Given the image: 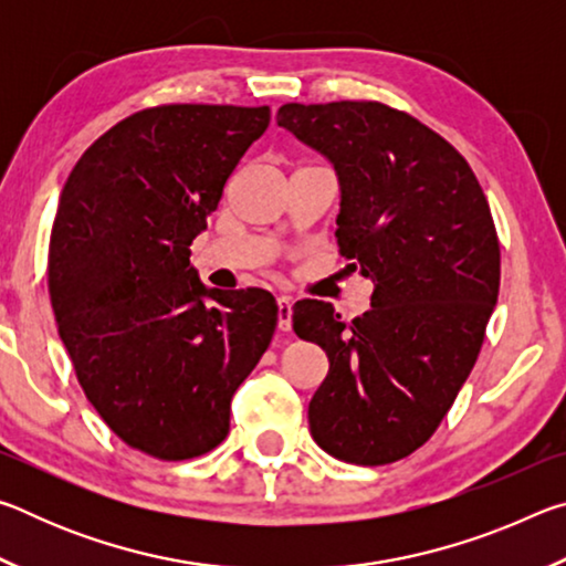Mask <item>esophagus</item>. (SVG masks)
<instances>
[{
	"label": "esophagus",
	"instance_id": "esophagus-1",
	"mask_svg": "<svg viewBox=\"0 0 566 566\" xmlns=\"http://www.w3.org/2000/svg\"><path fill=\"white\" fill-rule=\"evenodd\" d=\"M292 296H280L276 300V324H280L282 332L292 329Z\"/></svg>",
	"mask_w": 566,
	"mask_h": 566
}]
</instances>
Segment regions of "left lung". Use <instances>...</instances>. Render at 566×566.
I'll return each instance as SVG.
<instances>
[{
    "label": "left lung",
    "instance_id": "obj_1",
    "mask_svg": "<svg viewBox=\"0 0 566 566\" xmlns=\"http://www.w3.org/2000/svg\"><path fill=\"white\" fill-rule=\"evenodd\" d=\"M276 122L334 161L339 252L375 282L352 322L294 306L296 337L329 359L310 432L342 462L391 464L437 432L482 349L500 294L490 202L444 137L381 102H290Z\"/></svg>",
    "mask_w": 566,
    "mask_h": 566
}]
</instances>
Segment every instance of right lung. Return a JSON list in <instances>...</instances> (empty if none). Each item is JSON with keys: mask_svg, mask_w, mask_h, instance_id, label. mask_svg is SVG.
<instances>
[{"mask_svg": "<svg viewBox=\"0 0 566 566\" xmlns=\"http://www.w3.org/2000/svg\"><path fill=\"white\" fill-rule=\"evenodd\" d=\"M270 107L159 104L114 124L64 181L50 300L76 381L114 434L161 462L224 442L229 401L272 342L264 290H207L189 244Z\"/></svg>", "mask_w": 566, "mask_h": 566, "instance_id": "add662e5", "label": "right lung"}]
</instances>
